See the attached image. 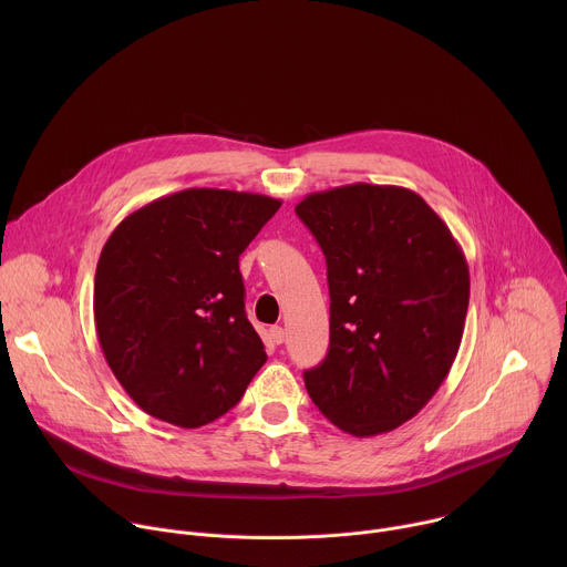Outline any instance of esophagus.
<instances>
[{
	"label": "esophagus",
	"mask_w": 567,
	"mask_h": 567,
	"mask_svg": "<svg viewBox=\"0 0 567 567\" xmlns=\"http://www.w3.org/2000/svg\"><path fill=\"white\" fill-rule=\"evenodd\" d=\"M269 339H271V343H274V346H280V343L285 341V330H282V328H278V326H274V328L269 330Z\"/></svg>",
	"instance_id": "esophagus-1"
}]
</instances>
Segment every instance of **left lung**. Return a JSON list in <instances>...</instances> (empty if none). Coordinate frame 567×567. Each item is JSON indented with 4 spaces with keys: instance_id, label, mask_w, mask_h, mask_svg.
<instances>
[{
    "instance_id": "left-lung-1",
    "label": "left lung",
    "mask_w": 567,
    "mask_h": 567,
    "mask_svg": "<svg viewBox=\"0 0 567 567\" xmlns=\"http://www.w3.org/2000/svg\"><path fill=\"white\" fill-rule=\"evenodd\" d=\"M296 215L326 254L330 350L305 388L334 426L372 437L413 420L446 379L468 307L466 258L401 186L307 195Z\"/></svg>"
}]
</instances>
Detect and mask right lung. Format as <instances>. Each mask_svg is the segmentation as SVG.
I'll list each match as a JSON object with an SVG mask.
<instances>
[{
  "label": "right lung",
  "mask_w": 567,
  "mask_h": 567,
  "mask_svg": "<svg viewBox=\"0 0 567 567\" xmlns=\"http://www.w3.org/2000/svg\"><path fill=\"white\" fill-rule=\"evenodd\" d=\"M280 204L188 188L134 210L105 241L94 280L96 332L114 377L147 415L206 426L265 365L239 256Z\"/></svg>",
  "instance_id": "obj_1"
}]
</instances>
